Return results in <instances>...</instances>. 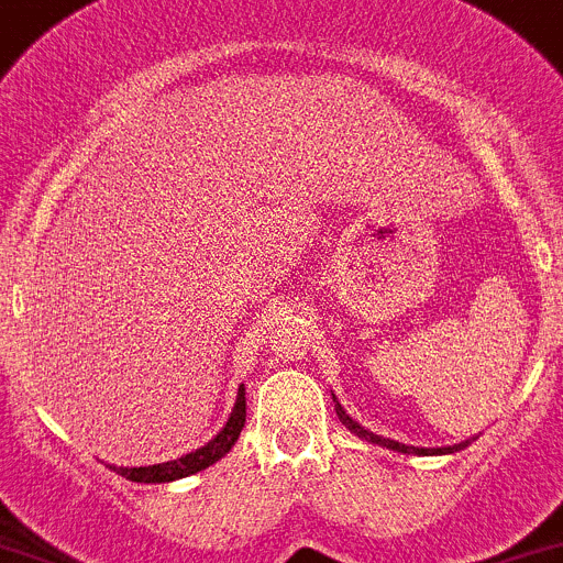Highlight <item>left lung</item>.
<instances>
[{"mask_svg":"<svg viewBox=\"0 0 563 563\" xmlns=\"http://www.w3.org/2000/svg\"><path fill=\"white\" fill-rule=\"evenodd\" d=\"M335 413H339L341 424H346V428L353 430L355 435H361V439L372 441V444H380V448H388V450H397V453H417V455H444V453H455V450H464L470 441H461V444H453V448H433V450H424V448H408V444H400V441H394V439H383V435H375L369 433V430L361 428L358 422H355L353 417H346L344 408L335 402Z\"/></svg>","mask_w":563,"mask_h":563,"instance_id":"obj_1","label":"left lung"}]
</instances>
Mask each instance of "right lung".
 <instances>
[{
    "label": "right lung",
    "mask_w": 563,
    "mask_h": 563,
    "mask_svg": "<svg viewBox=\"0 0 563 563\" xmlns=\"http://www.w3.org/2000/svg\"><path fill=\"white\" fill-rule=\"evenodd\" d=\"M246 422V397H244V386L239 388V400H235L233 413H230L228 424L217 433V439H210L205 448L194 450V453L183 455V459L166 461V464H155V466H110L115 475L128 477L133 483H169L177 481V477H188L194 472H202L205 466L217 464L222 455L230 453V448L235 444V439L241 435Z\"/></svg>",
    "instance_id": "right-lung-1"
}]
</instances>
